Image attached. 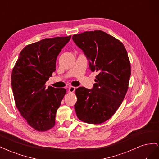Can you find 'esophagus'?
<instances>
[{
  "label": "esophagus",
  "mask_w": 159,
  "mask_h": 159,
  "mask_svg": "<svg viewBox=\"0 0 159 159\" xmlns=\"http://www.w3.org/2000/svg\"><path fill=\"white\" fill-rule=\"evenodd\" d=\"M75 90V88L73 87V86H70V87H69L68 88V91L70 93H74Z\"/></svg>",
  "instance_id": "obj_1"
}]
</instances>
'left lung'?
Segmentation results:
<instances>
[{"mask_svg":"<svg viewBox=\"0 0 159 159\" xmlns=\"http://www.w3.org/2000/svg\"><path fill=\"white\" fill-rule=\"evenodd\" d=\"M72 39L98 72L91 89H75L77 117L85 123L101 124L111 117L121 105L128 89L131 64L123 43L102 30L74 34Z\"/></svg>","mask_w":159,"mask_h":159,"instance_id":"1","label":"left lung"}]
</instances>
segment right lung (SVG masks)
Wrapping results in <instances>:
<instances>
[{"label": "right lung", "instance_id": "1", "mask_svg": "<svg viewBox=\"0 0 159 159\" xmlns=\"http://www.w3.org/2000/svg\"><path fill=\"white\" fill-rule=\"evenodd\" d=\"M71 36L45 38L27 45L20 52L11 75L16 106L28 124L38 131L55 125L56 113L66 90L46 82L56 71L57 57Z\"/></svg>", "mask_w": 159, "mask_h": 159}]
</instances>
